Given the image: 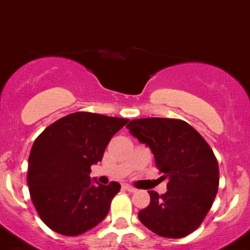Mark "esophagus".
I'll list each match as a JSON object with an SVG mask.
<instances>
[{
    "instance_id": "1",
    "label": "esophagus",
    "mask_w": 250,
    "mask_h": 250,
    "mask_svg": "<svg viewBox=\"0 0 250 250\" xmlns=\"http://www.w3.org/2000/svg\"><path fill=\"white\" fill-rule=\"evenodd\" d=\"M123 189H125L127 192H130V193H134L137 190L134 187H130V186H128V184H123Z\"/></svg>"
}]
</instances>
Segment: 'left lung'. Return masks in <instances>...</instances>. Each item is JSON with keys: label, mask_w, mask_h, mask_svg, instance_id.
<instances>
[{"label": "left lung", "mask_w": 250, "mask_h": 250, "mask_svg": "<svg viewBox=\"0 0 250 250\" xmlns=\"http://www.w3.org/2000/svg\"><path fill=\"white\" fill-rule=\"evenodd\" d=\"M132 136L154 154L156 167L168 179L167 192L149 190L150 202L138 218L164 238H183L201 226L219 186V168L212 148L182 120L139 118L127 125Z\"/></svg>", "instance_id": "1"}]
</instances>
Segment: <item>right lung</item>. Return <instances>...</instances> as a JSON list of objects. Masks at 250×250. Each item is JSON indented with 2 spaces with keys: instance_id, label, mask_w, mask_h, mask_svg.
<instances>
[{
  "instance_id": "add662e5",
  "label": "right lung",
  "mask_w": 250,
  "mask_h": 250,
  "mask_svg": "<svg viewBox=\"0 0 250 250\" xmlns=\"http://www.w3.org/2000/svg\"><path fill=\"white\" fill-rule=\"evenodd\" d=\"M127 118L91 112L62 117L36 138L28 158L27 184L38 215L67 237L83 234L108 214L121 186L91 183V166L102 161L112 137Z\"/></svg>"
}]
</instances>
